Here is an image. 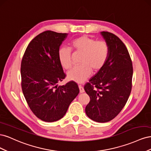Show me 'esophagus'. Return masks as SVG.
Here are the masks:
<instances>
[{
    "instance_id": "obj_1",
    "label": "esophagus",
    "mask_w": 151,
    "mask_h": 151,
    "mask_svg": "<svg viewBox=\"0 0 151 151\" xmlns=\"http://www.w3.org/2000/svg\"><path fill=\"white\" fill-rule=\"evenodd\" d=\"M79 91L81 93H83L84 92V88L81 85H79Z\"/></svg>"
}]
</instances>
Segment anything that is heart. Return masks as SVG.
<instances>
[{
	"label": "heart",
	"mask_w": 151,
	"mask_h": 151,
	"mask_svg": "<svg viewBox=\"0 0 151 151\" xmlns=\"http://www.w3.org/2000/svg\"><path fill=\"white\" fill-rule=\"evenodd\" d=\"M70 47L76 51L83 53L81 65L73 67L67 72L70 81L82 83L90 76L91 71L99 70L106 63L109 56V47L104 41H96L87 36H81L73 40ZM59 62L63 68L68 69L72 66L70 50L61 47L58 51Z\"/></svg>",
	"instance_id": "b5f03b06"
}]
</instances>
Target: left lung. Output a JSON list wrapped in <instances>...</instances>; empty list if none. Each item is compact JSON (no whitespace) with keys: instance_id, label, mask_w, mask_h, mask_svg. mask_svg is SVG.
<instances>
[{"instance_id":"1","label":"left lung","mask_w":151,"mask_h":151,"mask_svg":"<svg viewBox=\"0 0 151 151\" xmlns=\"http://www.w3.org/2000/svg\"><path fill=\"white\" fill-rule=\"evenodd\" d=\"M109 47V56L104 65L84 86L90 101L85 111L95 122L104 123L113 120L129 99L133 76L132 62L122 40L113 33L101 32Z\"/></svg>"}]
</instances>
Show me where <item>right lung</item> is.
Returning <instances> with one entry per match:
<instances>
[{
	"label": "right lung",
	"instance_id": "right-lung-1",
	"mask_svg": "<svg viewBox=\"0 0 151 151\" xmlns=\"http://www.w3.org/2000/svg\"><path fill=\"white\" fill-rule=\"evenodd\" d=\"M67 35L44 31L29 43L22 57V93L31 110L44 122L61 119L79 93L74 81L63 86L57 84L65 77L58 60V51Z\"/></svg>",
	"mask_w": 151,
	"mask_h": 151
}]
</instances>
